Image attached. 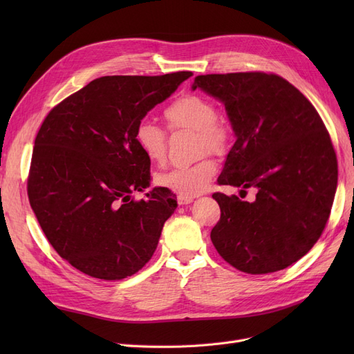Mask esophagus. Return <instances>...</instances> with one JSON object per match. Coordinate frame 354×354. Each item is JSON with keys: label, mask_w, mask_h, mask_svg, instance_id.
I'll use <instances>...</instances> for the list:
<instances>
[{"label": "esophagus", "mask_w": 354, "mask_h": 354, "mask_svg": "<svg viewBox=\"0 0 354 354\" xmlns=\"http://www.w3.org/2000/svg\"><path fill=\"white\" fill-rule=\"evenodd\" d=\"M192 202H194V198H191V196H182V195L178 196L179 205H188V203H192Z\"/></svg>", "instance_id": "obj_1"}]
</instances>
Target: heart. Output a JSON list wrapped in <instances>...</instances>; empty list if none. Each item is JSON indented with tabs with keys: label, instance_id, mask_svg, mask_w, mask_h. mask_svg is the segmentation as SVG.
Wrapping results in <instances>:
<instances>
[{
	"label": "heart",
	"instance_id": "obj_1",
	"mask_svg": "<svg viewBox=\"0 0 354 354\" xmlns=\"http://www.w3.org/2000/svg\"><path fill=\"white\" fill-rule=\"evenodd\" d=\"M163 116L172 129H189L196 132L201 152L221 153L228 145V130L216 118L215 106L203 97L188 95L172 102L163 110ZM135 142L145 158L152 163H162L166 156V135L151 122H140L135 130ZM216 172L214 159L205 156L187 166H176L158 176L163 188L182 195L196 196L205 192Z\"/></svg>",
	"mask_w": 354,
	"mask_h": 354
}]
</instances>
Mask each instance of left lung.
Segmentation results:
<instances>
[{
	"instance_id": "left-lung-1",
	"label": "left lung",
	"mask_w": 354,
	"mask_h": 354,
	"mask_svg": "<svg viewBox=\"0 0 354 354\" xmlns=\"http://www.w3.org/2000/svg\"><path fill=\"white\" fill-rule=\"evenodd\" d=\"M225 106L236 138L218 182L245 192L214 194L221 218L211 241L228 264L268 274L299 261L320 238L337 188V159L317 110L280 76L230 73L196 76Z\"/></svg>"
}]
</instances>
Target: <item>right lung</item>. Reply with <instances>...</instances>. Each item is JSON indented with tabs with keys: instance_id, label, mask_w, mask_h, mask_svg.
<instances>
[{
	"instance_id": "1",
	"label": "right lung",
	"mask_w": 354,
	"mask_h": 354,
	"mask_svg": "<svg viewBox=\"0 0 354 354\" xmlns=\"http://www.w3.org/2000/svg\"><path fill=\"white\" fill-rule=\"evenodd\" d=\"M191 76H104L44 119L34 142L28 199L48 243L74 268L123 280L152 258L178 203L167 188L132 199L151 185V162L135 130Z\"/></svg>"
}]
</instances>
